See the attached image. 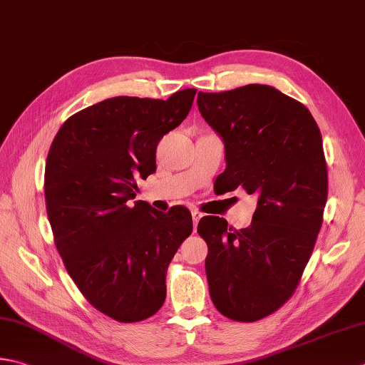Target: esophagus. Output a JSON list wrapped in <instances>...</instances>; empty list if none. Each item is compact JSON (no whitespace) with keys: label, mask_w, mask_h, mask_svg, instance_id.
Returning a JSON list of instances; mask_svg holds the SVG:
<instances>
[{"label":"esophagus","mask_w":365,"mask_h":365,"mask_svg":"<svg viewBox=\"0 0 365 365\" xmlns=\"http://www.w3.org/2000/svg\"><path fill=\"white\" fill-rule=\"evenodd\" d=\"M191 217H192V223H195V227H196V225L199 223V220L202 218V213L199 210H191Z\"/></svg>","instance_id":"obj_1"}]
</instances>
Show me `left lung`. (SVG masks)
Returning a JSON list of instances; mask_svg holds the SVG:
<instances>
[{"label": "left lung", "mask_w": 365, "mask_h": 365, "mask_svg": "<svg viewBox=\"0 0 365 365\" xmlns=\"http://www.w3.org/2000/svg\"><path fill=\"white\" fill-rule=\"evenodd\" d=\"M197 107L223 139L221 188L242 187L258 199L244 230L220 217L197 225L209 247L213 305L230 319L252 323L288 301L312 256L327 199L323 139L310 110L269 85L199 91Z\"/></svg>", "instance_id": "left-lung-1"}]
</instances>
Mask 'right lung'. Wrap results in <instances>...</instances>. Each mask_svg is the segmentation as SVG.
Listing matches in <instances>:
<instances>
[{
	"instance_id": "add662e5",
	"label": "right lung",
	"mask_w": 365,
	"mask_h": 365,
	"mask_svg": "<svg viewBox=\"0 0 365 365\" xmlns=\"http://www.w3.org/2000/svg\"><path fill=\"white\" fill-rule=\"evenodd\" d=\"M196 90L166 101L117 96L64 121L44 175L55 245L83 297L120 323L147 319L166 299V274L192 232L188 209L133 201L156 170V147L187 118Z\"/></svg>"
}]
</instances>
